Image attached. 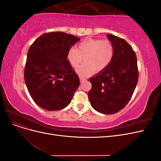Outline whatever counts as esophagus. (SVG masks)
<instances>
[{"mask_svg":"<svg viewBox=\"0 0 161 161\" xmlns=\"http://www.w3.org/2000/svg\"><path fill=\"white\" fill-rule=\"evenodd\" d=\"M80 82H83V81L86 80V79H85V78H83V77H80Z\"/></svg>","mask_w":161,"mask_h":161,"instance_id":"obj_1","label":"esophagus"}]
</instances>
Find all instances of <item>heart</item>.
<instances>
[{
    "mask_svg": "<svg viewBox=\"0 0 161 161\" xmlns=\"http://www.w3.org/2000/svg\"><path fill=\"white\" fill-rule=\"evenodd\" d=\"M115 48L108 39L89 38L79 43L77 47H71L68 52L67 59L70 64L76 68L83 60L85 62L78 68L76 72L80 76L86 77L95 70L106 69L114 58Z\"/></svg>",
    "mask_w": 161,
    "mask_h": 161,
    "instance_id": "1",
    "label": "heart"
}]
</instances>
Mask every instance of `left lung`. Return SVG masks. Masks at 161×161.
Instances as JSON below:
<instances>
[{
  "label": "left lung",
  "mask_w": 161,
  "mask_h": 161,
  "mask_svg": "<svg viewBox=\"0 0 161 161\" xmlns=\"http://www.w3.org/2000/svg\"><path fill=\"white\" fill-rule=\"evenodd\" d=\"M115 48L114 60L106 69L89 79L91 106L104 114H114L128 103L138 80L137 57L132 47L122 38L108 34Z\"/></svg>",
  "instance_id": "8db88e82"
}]
</instances>
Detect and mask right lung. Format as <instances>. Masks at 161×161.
<instances>
[{
	"mask_svg": "<svg viewBox=\"0 0 161 161\" xmlns=\"http://www.w3.org/2000/svg\"><path fill=\"white\" fill-rule=\"evenodd\" d=\"M80 40L64 32L43 34L27 52L24 79L33 100L48 111L64 109L80 85L67 59L71 47Z\"/></svg>",
	"mask_w": 161,
	"mask_h": 161,
	"instance_id": "right-lung-1",
	"label": "right lung"
}]
</instances>
